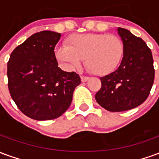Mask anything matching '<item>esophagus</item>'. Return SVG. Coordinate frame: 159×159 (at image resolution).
Listing matches in <instances>:
<instances>
[{"label": "esophagus", "mask_w": 159, "mask_h": 159, "mask_svg": "<svg viewBox=\"0 0 159 159\" xmlns=\"http://www.w3.org/2000/svg\"><path fill=\"white\" fill-rule=\"evenodd\" d=\"M89 77L88 76H81V81L83 82V83H85V82H87V81H89Z\"/></svg>", "instance_id": "34e87169"}]
</instances>
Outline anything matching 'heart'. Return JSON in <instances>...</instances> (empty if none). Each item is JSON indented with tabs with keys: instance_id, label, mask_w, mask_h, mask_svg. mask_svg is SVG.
<instances>
[{
	"instance_id": "1",
	"label": "heart",
	"mask_w": 159,
	"mask_h": 159,
	"mask_svg": "<svg viewBox=\"0 0 159 159\" xmlns=\"http://www.w3.org/2000/svg\"><path fill=\"white\" fill-rule=\"evenodd\" d=\"M123 52V43L118 36L88 33L68 37L66 46L56 48L54 55L66 70H73L79 67L84 59V66L92 74L106 76L117 69Z\"/></svg>"
}]
</instances>
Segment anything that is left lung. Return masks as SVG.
<instances>
[{
	"label": "left lung",
	"mask_w": 159,
	"mask_h": 159,
	"mask_svg": "<svg viewBox=\"0 0 159 159\" xmlns=\"http://www.w3.org/2000/svg\"><path fill=\"white\" fill-rule=\"evenodd\" d=\"M124 47L123 57L115 71L100 77L101 89L95 94L100 107L110 111L133 109L143 103L154 82L153 59L143 40L129 30L117 28Z\"/></svg>",
	"instance_id": "left-lung-1"
}]
</instances>
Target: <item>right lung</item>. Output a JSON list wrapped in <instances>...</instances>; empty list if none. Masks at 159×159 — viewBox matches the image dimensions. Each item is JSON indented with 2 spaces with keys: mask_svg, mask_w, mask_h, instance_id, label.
<instances>
[{
  "mask_svg": "<svg viewBox=\"0 0 159 159\" xmlns=\"http://www.w3.org/2000/svg\"><path fill=\"white\" fill-rule=\"evenodd\" d=\"M60 37V33L50 30L35 33L10 55L9 92L19 110L32 119L60 117L81 83L76 72H66L58 66L54 48Z\"/></svg>",
  "mask_w": 159,
  "mask_h": 159,
  "instance_id": "add662e5",
  "label": "right lung"
}]
</instances>
